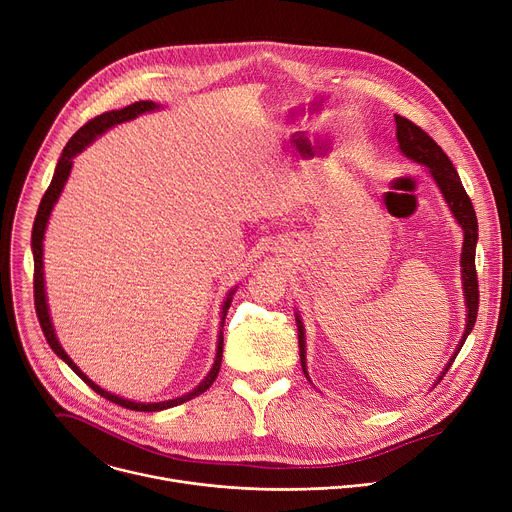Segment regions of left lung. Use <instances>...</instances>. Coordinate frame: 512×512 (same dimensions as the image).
Segmentation results:
<instances>
[{"mask_svg":"<svg viewBox=\"0 0 512 512\" xmlns=\"http://www.w3.org/2000/svg\"><path fill=\"white\" fill-rule=\"evenodd\" d=\"M395 123H397V142L401 152L412 158L416 162H422L430 168V175L434 177L436 185L440 187L442 195H445L449 208L453 210L457 222L463 228V253H461V276H463V290H465V300H467V327L463 333L461 344L455 352V356L459 354V350L463 348L465 339L469 335V331L475 325V319H478V306H480V286H478V271H475V243H478V218H475V210L473 203L469 199V195L463 189V183L457 175V170L453 166V162L449 160V156L442 152V148L430 138V135L418 127L414 121L405 119L401 115H395ZM298 323V348H300V364L302 370L306 374V358H304V329H302V321L296 319ZM455 356L451 358L449 366L453 364ZM449 366L442 372L445 377ZM440 383V379H438Z\"/></svg>","mask_w":512,"mask_h":512,"instance_id":"1","label":"left lung"}]
</instances>
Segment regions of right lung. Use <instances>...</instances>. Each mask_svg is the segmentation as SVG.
<instances>
[{
  "label": "right lung",
  "mask_w": 512,
  "mask_h": 512,
  "mask_svg": "<svg viewBox=\"0 0 512 512\" xmlns=\"http://www.w3.org/2000/svg\"><path fill=\"white\" fill-rule=\"evenodd\" d=\"M158 109L156 102L152 100H140V102H133V105L125 107V109H119V111H109V113H102L94 119H90L88 123H84L74 135L72 140L65 144L63 152H61V158L57 162V168H55V175H53V181L51 185L47 187L43 199H41V206H39V212H37V218H34V226H32V255H34V280H32V286H34V309H37V317H39V323H41V329L45 333V339L47 344L51 346V350L65 362L70 364V368L78 374V377L88 385L92 387V391H96L100 397H105L121 407H125V410H133V412H160V410H168V407H175L179 403H185L197 395H201L203 391H208L212 387V383L218 379V372H220V366H222V348H224V337L220 335L218 337V350H216V362L210 370V374L206 379H203V383L193 389L191 393L183 395V397H177V399H170V401H160V403H135V401H129V399H123V397H117L105 389H100L98 385H94L86 374L70 360V356H67L63 352V348L59 346L57 337H55V331H53V325H51V319H49V306H47V300H45V278H43V238H45V228H47V222H49V216H51V210L55 206L57 197L61 195V189L67 181V177H70V170H72V164H74V156L80 154L94 138L100 133H105L107 129H111L113 125L117 123H123V121H129V119H135L142 113H148V111H154ZM234 292L228 294L224 306H222V315L226 317L228 313V306H230V296ZM222 317V319H224Z\"/></svg>",
  "instance_id": "right-lung-1"
}]
</instances>
